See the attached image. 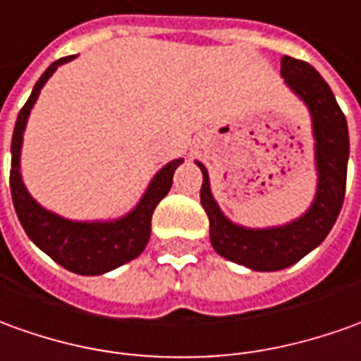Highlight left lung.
<instances>
[{
    "label": "left lung",
    "mask_w": 361,
    "mask_h": 361,
    "mask_svg": "<svg viewBox=\"0 0 361 361\" xmlns=\"http://www.w3.org/2000/svg\"><path fill=\"white\" fill-rule=\"evenodd\" d=\"M281 75L312 114L318 168V191L312 207L300 219L284 227L245 229L233 225L219 212L209 190V176L197 161L203 173L201 205L209 217L213 249L225 259L252 271H281L316 249L334 227L345 195L350 138L344 112L338 106L334 92L318 71L300 59L284 55L281 59Z\"/></svg>",
    "instance_id": "1"
}]
</instances>
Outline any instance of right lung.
<instances>
[{
  "label": "right lung",
  "instance_id": "add662e5",
  "mask_svg": "<svg viewBox=\"0 0 361 361\" xmlns=\"http://www.w3.org/2000/svg\"><path fill=\"white\" fill-rule=\"evenodd\" d=\"M73 57H63L55 61L35 82L31 97L27 98L23 109L19 110L13 140H11V171L9 188L16 205L17 217L41 251H45L55 263L77 274H102L116 269L120 264L136 259L144 251L152 231V215L171 188L173 171L178 170L183 158L164 166L158 176L152 180L148 191L140 200L134 212L118 221L110 223H75L59 217L55 213L43 209L29 193L21 181L19 173V152L23 142L29 112L35 104L37 97L49 77L57 71L59 65L67 63Z\"/></svg>",
  "mask_w": 361,
  "mask_h": 361
}]
</instances>
